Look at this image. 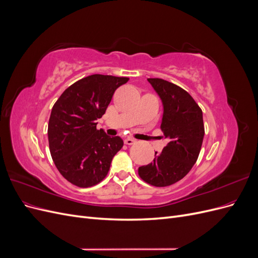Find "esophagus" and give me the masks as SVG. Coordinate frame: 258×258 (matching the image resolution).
<instances>
[{
	"instance_id": "obj_1",
	"label": "esophagus",
	"mask_w": 258,
	"mask_h": 258,
	"mask_svg": "<svg viewBox=\"0 0 258 258\" xmlns=\"http://www.w3.org/2000/svg\"><path fill=\"white\" fill-rule=\"evenodd\" d=\"M135 143H136V140L135 139H132V138H126V139H124V144L132 145V144H135Z\"/></svg>"
}]
</instances>
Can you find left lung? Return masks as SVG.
I'll list each match as a JSON object with an SVG mask.
<instances>
[{
    "instance_id": "8db88e82",
    "label": "left lung",
    "mask_w": 258,
    "mask_h": 258,
    "mask_svg": "<svg viewBox=\"0 0 258 258\" xmlns=\"http://www.w3.org/2000/svg\"><path fill=\"white\" fill-rule=\"evenodd\" d=\"M147 81L162 100L160 129L169 142L138 172L147 184L166 187L182 179L196 163L205 136L204 118L196 101L179 86L161 79Z\"/></svg>"
}]
</instances>
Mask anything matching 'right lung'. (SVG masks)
<instances>
[{
  "mask_svg": "<svg viewBox=\"0 0 258 258\" xmlns=\"http://www.w3.org/2000/svg\"><path fill=\"white\" fill-rule=\"evenodd\" d=\"M128 77L93 74L75 82L53 104L48 122L51 158L61 175L75 186L103 181L123 141L97 129L115 90Z\"/></svg>",
  "mask_w": 258,
  "mask_h": 258,
  "instance_id": "obj_1",
  "label": "right lung"
}]
</instances>
